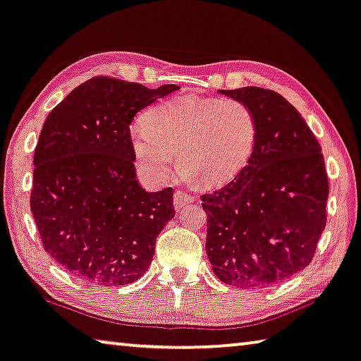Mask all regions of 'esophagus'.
<instances>
[{"mask_svg": "<svg viewBox=\"0 0 361 361\" xmlns=\"http://www.w3.org/2000/svg\"><path fill=\"white\" fill-rule=\"evenodd\" d=\"M193 202V197L190 195V193H185L182 190H177L174 193V208L176 209H182L185 207V204L192 203Z\"/></svg>", "mask_w": 361, "mask_h": 361, "instance_id": "esophagus-1", "label": "esophagus"}]
</instances>
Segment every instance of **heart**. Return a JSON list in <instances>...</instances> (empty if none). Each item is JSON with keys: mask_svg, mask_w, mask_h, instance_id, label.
Here are the masks:
<instances>
[{"mask_svg": "<svg viewBox=\"0 0 361 361\" xmlns=\"http://www.w3.org/2000/svg\"><path fill=\"white\" fill-rule=\"evenodd\" d=\"M132 148L148 176L177 169L198 187L227 182L245 168L257 143V121L245 103L193 95L166 99L130 130Z\"/></svg>", "mask_w": 361, "mask_h": 361, "instance_id": "heart-1", "label": "heart"}]
</instances>
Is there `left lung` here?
<instances>
[{"instance_id":"8db88e82","label":"left lung","mask_w":361,"mask_h":361,"mask_svg":"<svg viewBox=\"0 0 361 361\" xmlns=\"http://www.w3.org/2000/svg\"><path fill=\"white\" fill-rule=\"evenodd\" d=\"M221 93L252 109L257 143L234 180L202 195L207 255L224 284L263 289L312 263L328 219V173L314 134L284 97L259 87Z\"/></svg>"}]
</instances>
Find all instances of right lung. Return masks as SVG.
Instances as JSON below:
<instances>
[{
	"instance_id": "1",
	"label": "right lung",
	"mask_w": 361,
	"mask_h": 361,
	"mask_svg": "<svg viewBox=\"0 0 361 361\" xmlns=\"http://www.w3.org/2000/svg\"><path fill=\"white\" fill-rule=\"evenodd\" d=\"M176 90L98 75L48 114L33 154L30 209L43 248L69 274L104 287L145 274L174 218V190L138 185L130 124Z\"/></svg>"
}]
</instances>
